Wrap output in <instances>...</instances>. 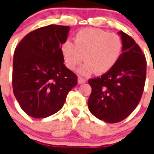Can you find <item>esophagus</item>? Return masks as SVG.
<instances>
[{
    "mask_svg": "<svg viewBox=\"0 0 154 154\" xmlns=\"http://www.w3.org/2000/svg\"><path fill=\"white\" fill-rule=\"evenodd\" d=\"M78 84H84L86 82V79H85V78H83V77H78Z\"/></svg>",
    "mask_w": 154,
    "mask_h": 154,
    "instance_id": "34e87169",
    "label": "esophagus"
}]
</instances>
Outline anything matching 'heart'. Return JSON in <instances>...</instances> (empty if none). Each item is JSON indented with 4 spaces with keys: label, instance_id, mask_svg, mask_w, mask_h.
<instances>
[{
    "label": "heart",
    "instance_id": "obj_1",
    "mask_svg": "<svg viewBox=\"0 0 154 154\" xmlns=\"http://www.w3.org/2000/svg\"><path fill=\"white\" fill-rule=\"evenodd\" d=\"M123 49L121 37L115 33L95 28L84 29L77 32L74 44L67 40L62 46V54L66 66L74 69L84 60L86 63L78 69L82 75L95 71L103 74L117 63Z\"/></svg>",
    "mask_w": 154,
    "mask_h": 154
}]
</instances>
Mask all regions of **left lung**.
Instances as JSON below:
<instances>
[{
    "label": "left lung",
    "mask_w": 154,
    "mask_h": 154,
    "mask_svg": "<svg viewBox=\"0 0 154 154\" xmlns=\"http://www.w3.org/2000/svg\"><path fill=\"white\" fill-rule=\"evenodd\" d=\"M123 49L116 65L101 77L88 80L91 87L88 109L106 123L125 120L136 108L143 95L146 59L132 37L120 31Z\"/></svg>",
    "instance_id": "8db88e82"
}]
</instances>
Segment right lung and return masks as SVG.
<instances>
[{
	"label": "right lung",
	"instance_id": "right-lung-1",
	"mask_svg": "<svg viewBox=\"0 0 154 154\" xmlns=\"http://www.w3.org/2000/svg\"><path fill=\"white\" fill-rule=\"evenodd\" d=\"M69 26L49 25L32 31L15 49L12 88L24 112L34 118L57 113L77 77L64 65L62 46Z\"/></svg>",
	"mask_w": 154,
	"mask_h": 154
}]
</instances>
